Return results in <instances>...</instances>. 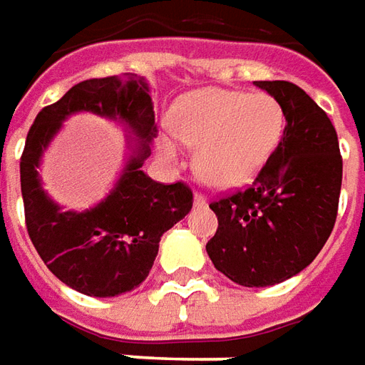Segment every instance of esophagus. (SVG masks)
I'll use <instances>...</instances> for the list:
<instances>
[{
  "label": "esophagus",
  "instance_id": "1",
  "mask_svg": "<svg viewBox=\"0 0 365 365\" xmlns=\"http://www.w3.org/2000/svg\"><path fill=\"white\" fill-rule=\"evenodd\" d=\"M193 205H197V207L207 205V197L203 193H193Z\"/></svg>",
  "mask_w": 365,
  "mask_h": 365
}]
</instances>
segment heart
<instances>
[{
	"instance_id": "b5f03b06",
	"label": "heart",
	"mask_w": 365,
	"mask_h": 365,
	"mask_svg": "<svg viewBox=\"0 0 365 365\" xmlns=\"http://www.w3.org/2000/svg\"><path fill=\"white\" fill-rule=\"evenodd\" d=\"M172 131L158 145L163 158L178 162L182 145H197L195 165L207 183L235 187L250 182L277 150L286 115L269 93H242L207 88L183 96L170 113Z\"/></svg>"
}]
</instances>
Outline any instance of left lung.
<instances>
[{
	"label": "left lung",
	"mask_w": 365,
	"mask_h": 365,
	"mask_svg": "<svg viewBox=\"0 0 365 365\" xmlns=\"http://www.w3.org/2000/svg\"><path fill=\"white\" fill-rule=\"evenodd\" d=\"M276 98L286 130L254 183L210 203L217 232L205 252L245 287L282 284L306 269L336 224L341 190L338 133L326 111L289 81H254Z\"/></svg>",
	"instance_id": "obj_1"
}]
</instances>
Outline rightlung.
Instances as JSON below:
<instances>
[{"label": "right lung", "mask_w": 365, "mask_h": 365, "mask_svg": "<svg viewBox=\"0 0 365 365\" xmlns=\"http://www.w3.org/2000/svg\"><path fill=\"white\" fill-rule=\"evenodd\" d=\"M89 110L126 130L128 153L110 193L89 210L66 212L38 178L41 158L73 113ZM155 113L150 86L138 76L86 79L37 113L19 162L27 234L53 276L79 294L115 297L148 277L162 235L192 210L182 182H153L141 165L151 155Z\"/></svg>", "instance_id": "right-lung-1"}]
</instances>
